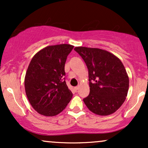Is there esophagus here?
<instances>
[{
  "label": "esophagus",
  "instance_id": "esophagus-1",
  "mask_svg": "<svg viewBox=\"0 0 148 148\" xmlns=\"http://www.w3.org/2000/svg\"><path fill=\"white\" fill-rule=\"evenodd\" d=\"M75 88V90H76V91H77V90H79V86H76V87H75V88Z\"/></svg>",
  "mask_w": 148,
  "mask_h": 148
}]
</instances>
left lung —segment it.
Instances as JSON below:
<instances>
[{"mask_svg":"<svg viewBox=\"0 0 148 148\" xmlns=\"http://www.w3.org/2000/svg\"><path fill=\"white\" fill-rule=\"evenodd\" d=\"M88 69L90 93L84 99L88 109L99 115L112 114L122 106L129 90L123 62L113 54L97 48L76 47Z\"/></svg>","mask_w":148,"mask_h":148,"instance_id":"obj_1","label":"left lung"}]
</instances>
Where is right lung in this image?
<instances>
[{
  "label": "right lung",
  "instance_id": "obj_1",
  "mask_svg": "<svg viewBox=\"0 0 148 148\" xmlns=\"http://www.w3.org/2000/svg\"><path fill=\"white\" fill-rule=\"evenodd\" d=\"M74 47L49 46L34 56L25 77L26 96L40 114L54 116L62 112L72 97L65 82L64 64Z\"/></svg>",
  "mask_w": 148,
  "mask_h": 148
}]
</instances>
